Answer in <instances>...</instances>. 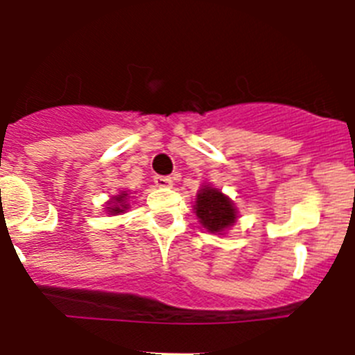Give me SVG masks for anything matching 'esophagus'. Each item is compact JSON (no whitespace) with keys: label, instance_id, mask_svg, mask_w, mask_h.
I'll return each mask as SVG.
<instances>
[{"label":"esophagus","instance_id":"1","mask_svg":"<svg viewBox=\"0 0 355 355\" xmlns=\"http://www.w3.org/2000/svg\"><path fill=\"white\" fill-rule=\"evenodd\" d=\"M155 183H156V187H159V188H168L174 184V180H172L171 175H156Z\"/></svg>","mask_w":355,"mask_h":355}]
</instances>
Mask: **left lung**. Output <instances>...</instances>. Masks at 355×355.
<instances>
[{
  "label": "left lung",
  "instance_id": "8db88e82",
  "mask_svg": "<svg viewBox=\"0 0 355 355\" xmlns=\"http://www.w3.org/2000/svg\"><path fill=\"white\" fill-rule=\"evenodd\" d=\"M196 215L199 222L208 229L209 233L222 234L236 222V206L227 196L213 187H202L197 193Z\"/></svg>",
  "mask_w": 355,
  "mask_h": 355
}]
</instances>
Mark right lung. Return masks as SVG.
<instances>
[{
  "instance_id": "1",
  "label": "right lung",
  "mask_w": 355,
  "mask_h": 355,
  "mask_svg": "<svg viewBox=\"0 0 355 355\" xmlns=\"http://www.w3.org/2000/svg\"><path fill=\"white\" fill-rule=\"evenodd\" d=\"M128 192H121L119 196L112 197V199L106 202V211L108 215H119V213H124L128 209Z\"/></svg>"
}]
</instances>
